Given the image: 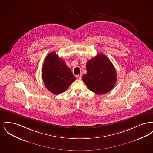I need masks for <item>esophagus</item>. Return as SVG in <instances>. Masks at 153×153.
Returning a JSON list of instances; mask_svg holds the SVG:
<instances>
[{"instance_id":"1","label":"esophagus","mask_w":153,"mask_h":153,"mask_svg":"<svg viewBox=\"0 0 153 153\" xmlns=\"http://www.w3.org/2000/svg\"><path fill=\"white\" fill-rule=\"evenodd\" d=\"M76 77L78 79H79V80H81V79H82V74H79V75H77L76 76Z\"/></svg>"}]
</instances>
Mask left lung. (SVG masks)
I'll list each match as a JSON object with an SVG mask.
<instances>
[{"mask_svg":"<svg viewBox=\"0 0 153 153\" xmlns=\"http://www.w3.org/2000/svg\"><path fill=\"white\" fill-rule=\"evenodd\" d=\"M86 67L87 73L82 76V80L90 91L102 95L114 87L117 82L116 70L104 54H97L89 60Z\"/></svg>","mask_w":153,"mask_h":153,"instance_id":"8db88e82","label":"left lung"}]
</instances>
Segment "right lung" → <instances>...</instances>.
<instances>
[{
  "instance_id": "right-lung-1",
  "label": "right lung",
  "mask_w": 153,
  "mask_h": 153,
  "mask_svg": "<svg viewBox=\"0 0 153 153\" xmlns=\"http://www.w3.org/2000/svg\"><path fill=\"white\" fill-rule=\"evenodd\" d=\"M42 79L47 89L55 95L65 92L74 81L75 76L56 52L50 53L44 61Z\"/></svg>"
}]
</instances>
